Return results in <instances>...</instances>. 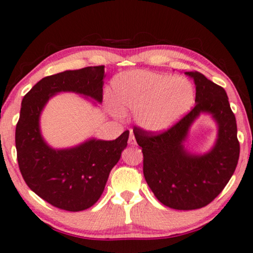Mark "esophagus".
Wrapping results in <instances>:
<instances>
[{"label":"esophagus","instance_id":"esophagus-1","mask_svg":"<svg viewBox=\"0 0 253 253\" xmlns=\"http://www.w3.org/2000/svg\"><path fill=\"white\" fill-rule=\"evenodd\" d=\"M128 144L130 146H135L136 145V139H135V136L132 134V131L130 130V135H129V138H128Z\"/></svg>","mask_w":253,"mask_h":253}]
</instances>
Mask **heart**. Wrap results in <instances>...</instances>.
Instances as JSON below:
<instances>
[{
    "instance_id": "b5f03b06",
    "label": "heart",
    "mask_w": 253,
    "mask_h": 253,
    "mask_svg": "<svg viewBox=\"0 0 253 253\" xmlns=\"http://www.w3.org/2000/svg\"><path fill=\"white\" fill-rule=\"evenodd\" d=\"M113 97L121 113H136L141 127L162 131L190 111L196 91L182 77L164 73L131 71L115 77Z\"/></svg>"
}]
</instances>
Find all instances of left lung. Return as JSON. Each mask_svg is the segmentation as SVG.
<instances>
[{
  "label": "left lung",
  "mask_w": 253,
  "mask_h": 253,
  "mask_svg": "<svg viewBox=\"0 0 253 253\" xmlns=\"http://www.w3.org/2000/svg\"><path fill=\"white\" fill-rule=\"evenodd\" d=\"M196 84V105L186 116L165 131L134 127L137 144L144 156V176L160 203L177 210H194L209 205L223 190L236 170L240 145L237 122L226 90L199 72H186ZM201 112L213 115L218 124L214 148L192 155L183 141Z\"/></svg>",
  "instance_id": "obj_1"
}]
</instances>
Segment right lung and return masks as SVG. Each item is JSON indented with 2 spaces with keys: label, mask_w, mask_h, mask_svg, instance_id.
<instances>
[{
  "label": "right lung",
  "mask_w": 253,
  "mask_h": 253,
  "mask_svg": "<svg viewBox=\"0 0 253 253\" xmlns=\"http://www.w3.org/2000/svg\"><path fill=\"white\" fill-rule=\"evenodd\" d=\"M105 66H88L46 76L22 100L15 129L22 177L36 195L66 211L88 209L100 198L109 172L126 148L129 131L115 140L89 139L68 149H53L40 130V116L48 99L61 91L103 100Z\"/></svg>",
  "instance_id": "obj_1"
}]
</instances>
